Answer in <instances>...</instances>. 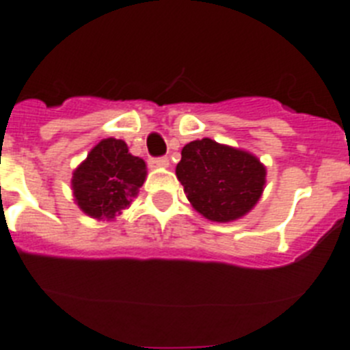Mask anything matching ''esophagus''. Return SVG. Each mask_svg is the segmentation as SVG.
<instances>
[{
	"mask_svg": "<svg viewBox=\"0 0 350 350\" xmlns=\"http://www.w3.org/2000/svg\"><path fill=\"white\" fill-rule=\"evenodd\" d=\"M150 167H151V169H167V167H169V158H167V157L151 158Z\"/></svg>",
	"mask_w": 350,
	"mask_h": 350,
	"instance_id": "34e87169",
	"label": "esophagus"
}]
</instances>
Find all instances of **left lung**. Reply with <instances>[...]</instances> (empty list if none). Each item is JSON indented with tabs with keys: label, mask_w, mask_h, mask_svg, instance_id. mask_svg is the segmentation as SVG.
I'll return each instance as SVG.
<instances>
[{
	"label": "left lung",
	"mask_w": 350,
	"mask_h": 350,
	"mask_svg": "<svg viewBox=\"0 0 350 350\" xmlns=\"http://www.w3.org/2000/svg\"><path fill=\"white\" fill-rule=\"evenodd\" d=\"M176 176L192 208L218 224L250 213L266 187V165L254 153L208 137L185 146Z\"/></svg>",
	"instance_id": "1"
}]
</instances>
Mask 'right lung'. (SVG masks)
I'll list each match as a JSON object with an SVG mask.
<instances>
[{
    "label": "right lung",
    "mask_w": 350,
    "mask_h": 350,
    "mask_svg": "<svg viewBox=\"0 0 350 350\" xmlns=\"http://www.w3.org/2000/svg\"><path fill=\"white\" fill-rule=\"evenodd\" d=\"M146 162L121 139H102L72 174L75 204L95 220H116L146 181Z\"/></svg>",
    "instance_id": "right-lung-1"
}]
</instances>
